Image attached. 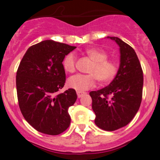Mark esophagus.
Returning a JSON list of instances; mask_svg holds the SVG:
<instances>
[{
	"label": "esophagus",
	"instance_id": "obj_1",
	"mask_svg": "<svg viewBox=\"0 0 160 160\" xmlns=\"http://www.w3.org/2000/svg\"><path fill=\"white\" fill-rule=\"evenodd\" d=\"M77 97H78V98H82V97L85 94L84 92H80V91H77Z\"/></svg>",
	"mask_w": 160,
	"mask_h": 160
}]
</instances>
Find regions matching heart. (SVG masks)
Returning a JSON list of instances; mask_svg holds the SVG:
<instances>
[{
	"label": "heart",
	"instance_id": "obj_1",
	"mask_svg": "<svg viewBox=\"0 0 160 160\" xmlns=\"http://www.w3.org/2000/svg\"><path fill=\"white\" fill-rule=\"evenodd\" d=\"M86 54L91 61L88 69L90 74H77L67 80V84L71 89L84 91L96 85L97 79L101 83H106L114 79L118 67L114 61L108 59V53L101 49L92 48L86 50ZM77 58L74 53L70 52L64 57L62 67L66 72H73L76 70Z\"/></svg>",
	"mask_w": 160,
	"mask_h": 160
}]
</instances>
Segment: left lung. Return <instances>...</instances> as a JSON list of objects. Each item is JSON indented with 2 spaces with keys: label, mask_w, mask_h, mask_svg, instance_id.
<instances>
[{
  "label": "left lung",
  "mask_w": 160,
  "mask_h": 160,
  "mask_svg": "<svg viewBox=\"0 0 160 160\" xmlns=\"http://www.w3.org/2000/svg\"><path fill=\"white\" fill-rule=\"evenodd\" d=\"M120 50V66L108 87L90 92L98 128L115 131L128 125L139 109L142 97L143 72L135 50L118 37H108ZM110 98H109V96Z\"/></svg>",
  "instance_id": "8db88e82"
}]
</instances>
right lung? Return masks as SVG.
<instances>
[{
  "label": "right lung",
  "mask_w": 160,
  "mask_h": 160,
  "mask_svg": "<svg viewBox=\"0 0 160 160\" xmlns=\"http://www.w3.org/2000/svg\"><path fill=\"white\" fill-rule=\"evenodd\" d=\"M53 40L33 45L24 55L16 76L18 104L22 115L35 130L56 135L69 128L68 109L77 98L76 90L57 94L65 84L62 60L76 49Z\"/></svg>",
  "instance_id": "obj_1"
}]
</instances>
